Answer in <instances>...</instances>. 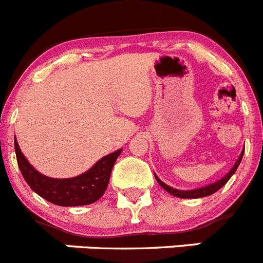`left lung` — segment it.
<instances>
[{"label": "left lung", "mask_w": 263, "mask_h": 263, "mask_svg": "<svg viewBox=\"0 0 263 263\" xmlns=\"http://www.w3.org/2000/svg\"><path fill=\"white\" fill-rule=\"evenodd\" d=\"M242 156H243V152L241 153V156L238 157V160L236 161L235 166L232 167L231 172L227 174L224 178H221L220 181L215 182V183L212 184H208V186H205V187H200V189H195V190H187V191H182V190H176V189L170 187V186H167L166 183H164V182L161 181L160 178H158L157 176L155 174L156 179H157V182L160 183V186L162 189H165V190L167 191L169 194H172V195L174 196H178V198H203V196H208V195H212L214 193H216L217 190H220V189L223 187L224 184L227 183V182L229 181V178H231L233 174H235V172L237 170L238 165H240L241 160H242Z\"/></svg>", "instance_id": "1"}]
</instances>
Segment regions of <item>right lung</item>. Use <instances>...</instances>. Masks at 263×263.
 Returning a JSON list of instances; mask_svg holds the SVG:
<instances>
[{
    "mask_svg": "<svg viewBox=\"0 0 263 263\" xmlns=\"http://www.w3.org/2000/svg\"><path fill=\"white\" fill-rule=\"evenodd\" d=\"M16 162L23 178L32 191L53 204L63 207L91 204L105 194L110 174L115 161L122 153V149L105 156L91 169L79 177L67 179H56L40 174L28 164L21 152L16 139H14Z\"/></svg>",
    "mask_w": 263,
    "mask_h": 263,
    "instance_id": "right-lung-1",
    "label": "right lung"
}]
</instances>
